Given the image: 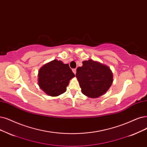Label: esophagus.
<instances>
[{"mask_svg": "<svg viewBox=\"0 0 147 147\" xmlns=\"http://www.w3.org/2000/svg\"><path fill=\"white\" fill-rule=\"evenodd\" d=\"M73 73H74L75 74H76V68L73 69Z\"/></svg>", "mask_w": 147, "mask_h": 147, "instance_id": "1", "label": "esophagus"}]
</instances>
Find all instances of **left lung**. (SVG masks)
I'll use <instances>...</instances> for the list:
<instances>
[{
  "label": "left lung",
  "instance_id": "obj_1",
  "mask_svg": "<svg viewBox=\"0 0 147 147\" xmlns=\"http://www.w3.org/2000/svg\"><path fill=\"white\" fill-rule=\"evenodd\" d=\"M82 63V67L77 68L76 74L82 93L91 98L105 93L113 83V74L109 67L91 59Z\"/></svg>",
  "mask_w": 147,
  "mask_h": 147
}]
</instances>
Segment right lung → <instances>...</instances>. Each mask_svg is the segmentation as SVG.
Listing matches in <instances>:
<instances>
[{
    "mask_svg": "<svg viewBox=\"0 0 147 147\" xmlns=\"http://www.w3.org/2000/svg\"><path fill=\"white\" fill-rule=\"evenodd\" d=\"M74 76L68 64L54 59L41 67L38 81L40 88L48 95L57 96L66 91L69 80Z\"/></svg>",
    "mask_w": 147,
    "mask_h": 147,
    "instance_id": "obj_1",
    "label": "right lung"
}]
</instances>
